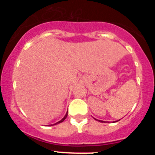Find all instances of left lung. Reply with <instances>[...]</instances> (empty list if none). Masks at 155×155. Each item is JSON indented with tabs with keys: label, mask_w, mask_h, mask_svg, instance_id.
<instances>
[{
	"label": "left lung",
	"mask_w": 155,
	"mask_h": 155,
	"mask_svg": "<svg viewBox=\"0 0 155 155\" xmlns=\"http://www.w3.org/2000/svg\"><path fill=\"white\" fill-rule=\"evenodd\" d=\"M95 120H96V119H95ZM98 121H99V122H102H102H104V121H102V120H98Z\"/></svg>",
	"instance_id": "1"
}]
</instances>
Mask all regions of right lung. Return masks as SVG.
Masks as SVG:
<instances>
[{"mask_svg": "<svg viewBox=\"0 0 155 155\" xmlns=\"http://www.w3.org/2000/svg\"><path fill=\"white\" fill-rule=\"evenodd\" d=\"M68 112H67V113H66V115H65V116H64V118H63V119H62V120H61V121H59V122H57V124H53V125H56V124H61V123H62V122H64V120H65V119H66V118H67V116H68ZM51 126H52V125H51Z\"/></svg>", "mask_w": 155, "mask_h": 155, "instance_id": "add662e5", "label": "right lung"}]
</instances>
